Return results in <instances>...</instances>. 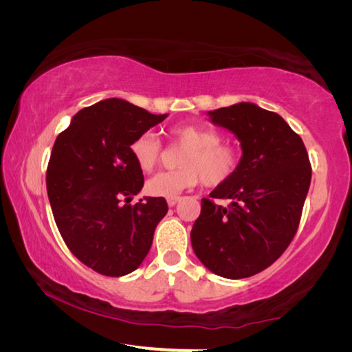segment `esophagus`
Here are the masks:
<instances>
[{
  "mask_svg": "<svg viewBox=\"0 0 352 352\" xmlns=\"http://www.w3.org/2000/svg\"><path fill=\"white\" fill-rule=\"evenodd\" d=\"M180 200H182V197H169V199H168V205H169V206H175Z\"/></svg>",
  "mask_w": 352,
  "mask_h": 352,
  "instance_id": "34e87169",
  "label": "esophagus"
}]
</instances>
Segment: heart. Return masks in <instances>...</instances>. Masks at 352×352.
Wrapping results in <instances>:
<instances>
[{
	"instance_id": "obj_1",
	"label": "heart",
	"mask_w": 352,
	"mask_h": 352,
	"mask_svg": "<svg viewBox=\"0 0 352 352\" xmlns=\"http://www.w3.org/2000/svg\"><path fill=\"white\" fill-rule=\"evenodd\" d=\"M170 140L186 147L180 158V168L162 172L146 183V190L153 197H177L200 180L206 186H220L236 174L241 163V152L234 146L222 142L216 130L195 124H182L169 130ZM138 168L152 172L160 162L162 146L151 133H142L130 146Z\"/></svg>"
}]
</instances>
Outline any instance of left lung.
Wrapping results in <instances>:
<instances>
[{
  "label": "left lung",
  "mask_w": 352,
  "mask_h": 352,
  "mask_svg": "<svg viewBox=\"0 0 352 352\" xmlns=\"http://www.w3.org/2000/svg\"><path fill=\"white\" fill-rule=\"evenodd\" d=\"M211 122L241 141L236 174L201 199L190 231L194 253L208 270L228 279L253 276L272 265L294 239L312 169L305 142L284 119L252 102L208 111Z\"/></svg>",
  "instance_id": "obj_1"
}]
</instances>
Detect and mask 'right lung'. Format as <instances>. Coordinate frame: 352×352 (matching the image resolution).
Returning <instances> with one entry per match:
<instances>
[{
    "instance_id": "right-lung-1",
    "label": "right lung",
    "mask_w": 352,
    "mask_h": 352,
    "mask_svg": "<svg viewBox=\"0 0 352 352\" xmlns=\"http://www.w3.org/2000/svg\"><path fill=\"white\" fill-rule=\"evenodd\" d=\"M166 118L105 99L77 111L52 147L46 189L57 228L71 253L100 275L138 269L168 212L163 197L129 204L144 186L130 146Z\"/></svg>"
}]
</instances>
